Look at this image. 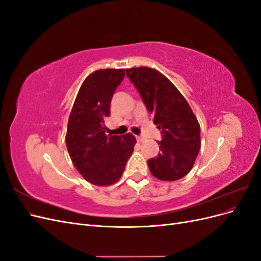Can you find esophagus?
I'll return each mask as SVG.
<instances>
[{
    "instance_id": "1",
    "label": "esophagus",
    "mask_w": 261,
    "mask_h": 261,
    "mask_svg": "<svg viewBox=\"0 0 261 261\" xmlns=\"http://www.w3.org/2000/svg\"><path fill=\"white\" fill-rule=\"evenodd\" d=\"M136 139H137L138 143H143V141L145 140V138H144L143 136H137V137H136Z\"/></svg>"
}]
</instances>
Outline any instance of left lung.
Returning a JSON list of instances; mask_svg holds the SVG:
<instances>
[{
  "label": "left lung",
  "mask_w": 261,
  "mask_h": 261,
  "mask_svg": "<svg viewBox=\"0 0 261 261\" xmlns=\"http://www.w3.org/2000/svg\"><path fill=\"white\" fill-rule=\"evenodd\" d=\"M130 82L143 98L162 140L160 152L148 160L151 174L160 180L184 177L194 167L200 149V125L192 108L176 87L151 67L126 68Z\"/></svg>",
  "instance_id": "left-lung-1"
}]
</instances>
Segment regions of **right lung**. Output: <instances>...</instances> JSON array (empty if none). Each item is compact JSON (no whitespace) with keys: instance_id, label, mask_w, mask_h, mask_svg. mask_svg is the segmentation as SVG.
Masks as SVG:
<instances>
[{"instance_id":"obj_1","label":"right lung","mask_w":261,"mask_h":261,"mask_svg":"<svg viewBox=\"0 0 261 261\" xmlns=\"http://www.w3.org/2000/svg\"><path fill=\"white\" fill-rule=\"evenodd\" d=\"M124 75V68H106L87 76L68 117L65 140L70 159L83 177L97 186L112 185L121 178L136 145L130 133L106 135L105 120Z\"/></svg>"}]
</instances>
